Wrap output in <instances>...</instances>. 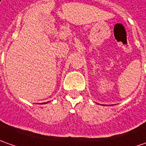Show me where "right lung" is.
Masks as SVG:
<instances>
[{"instance_id":"add662e5","label":"right lung","mask_w":146,"mask_h":146,"mask_svg":"<svg viewBox=\"0 0 146 146\" xmlns=\"http://www.w3.org/2000/svg\"><path fill=\"white\" fill-rule=\"evenodd\" d=\"M44 103H47V102H44ZM44 103H42V104H44Z\"/></svg>"}]
</instances>
